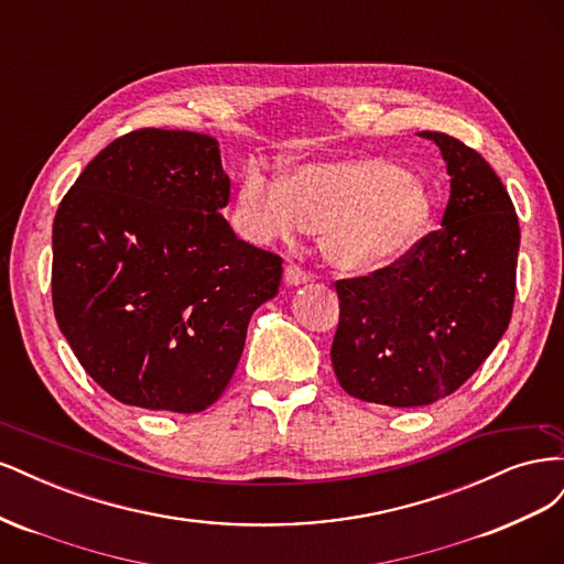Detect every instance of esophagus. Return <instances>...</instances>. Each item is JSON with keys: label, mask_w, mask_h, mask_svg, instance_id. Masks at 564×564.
<instances>
[{"label": "esophagus", "mask_w": 564, "mask_h": 564, "mask_svg": "<svg viewBox=\"0 0 564 564\" xmlns=\"http://www.w3.org/2000/svg\"><path fill=\"white\" fill-rule=\"evenodd\" d=\"M284 282L292 284V286L305 284V282H311V272L305 270V268H301V265L289 263V265L284 268Z\"/></svg>", "instance_id": "obj_1"}]
</instances>
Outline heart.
Returning a JSON list of instances; mask_svg holds the SVG:
<instances>
[{"instance_id": "obj_1", "label": "heart", "mask_w": 564, "mask_h": 564, "mask_svg": "<svg viewBox=\"0 0 564 564\" xmlns=\"http://www.w3.org/2000/svg\"><path fill=\"white\" fill-rule=\"evenodd\" d=\"M433 199L402 166L379 158L303 164L289 181L247 172L237 216L256 242H294L322 232V251L340 270L365 272L398 261L431 220Z\"/></svg>"}]
</instances>
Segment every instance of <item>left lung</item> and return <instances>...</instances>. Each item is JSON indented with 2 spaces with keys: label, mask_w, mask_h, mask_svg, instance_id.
<instances>
[{
  "label": "left lung",
  "mask_w": 564,
  "mask_h": 564,
  "mask_svg": "<svg viewBox=\"0 0 564 564\" xmlns=\"http://www.w3.org/2000/svg\"><path fill=\"white\" fill-rule=\"evenodd\" d=\"M437 143L452 176L440 228L379 270L336 280V379L348 395L421 406L452 395L497 348L516 303L518 214L480 152Z\"/></svg>",
  "instance_id": "1"
}]
</instances>
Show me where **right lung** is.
<instances>
[{
  "label": "right lung",
  "mask_w": 564,
  "mask_h": 564,
  "mask_svg": "<svg viewBox=\"0 0 564 564\" xmlns=\"http://www.w3.org/2000/svg\"><path fill=\"white\" fill-rule=\"evenodd\" d=\"M207 133L135 129L87 164L54 218L51 301L84 371L117 402L195 414L224 392L282 259L237 240Z\"/></svg>",
  "instance_id": "1"
}]
</instances>
